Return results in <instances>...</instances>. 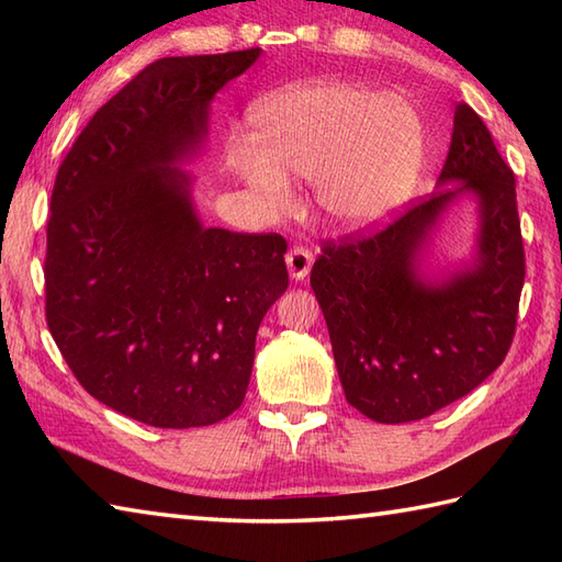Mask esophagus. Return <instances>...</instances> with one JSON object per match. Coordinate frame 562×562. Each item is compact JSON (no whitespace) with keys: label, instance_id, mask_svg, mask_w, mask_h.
Returning a JSON list of instances; mask_svg holds the SVG:
<instances>
[{"label":"esophagus","instance_id":"34e87169","mask_svg":"<svg viewBox=\"0 0 562 562\" xmlns=\"http://www.w3.org/2000/svg\"><path fill=\"white\" fill-rule=\"evenodd\" d=\"M284 260H288V270L294 280H304L308 270H312V262H314V254L304 246H294L288 250V256H284Z\"/></svg>","mask_w":562,"mask_h":562}]
</instances>
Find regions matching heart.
<instances>
[{
  "mask_svg": "<svg viewBox=\"0 0 562 562\" xmlns=\"http://www.w3.org/2000/svg\"><path fill=\"white\" fill-rule=\"evenodd\" d=\"M254 147L236 142L234 169L272 210H288V178L316 181V202L340 229L379 224L408 198L425 133L413 105L350 81H316L250 109Z\"/></svg>",
  "mask_w": 562,
  "mask_h": 562,
  "instance_id": "1",
  "label": "heart"
}]
</instances>
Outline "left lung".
Segmentation results:
<instances>
[{"instance_id":"obj_1","label":"left lung","mask_w":562,"mask_h":562,"mask_svg":"<svg viewBox=\"0 0 562 562\" xmlns=\"http://www.w3.org/2000/svg\"><path fill=\"white\" fill-rule=\"evenodd\" d=\"M439 186L381 229L328 238L312 268L345 398L376 423L423 420L463 398L503 364L517 330L527 260L515 171L465 103ZM461 189L482 200L480 258L447 283H423L416 254Z\"/></svg>"}]
</instances>
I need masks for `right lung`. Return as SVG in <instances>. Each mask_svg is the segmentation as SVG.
I'll return each mask as SVG.
<instances>
[{
  "instance_id": "right-lung-1",
  "label": "right lung",
  "mask_w": 562,
  "mask_h": 562,
  "mask_svg": "<svg viewBox=\"0 0 562 562\" xmlns=\"http://www.w3.org/2000/svg\"><path fill=\"white\" fill-rule=\"evenodd\" d=\"M258 55L157 59L55 176L47 328L93 398L151 427L214 425L244 403L258 326L290 284L284 236L205 229L173 169L205 139L214 93Z\"/></svg>"
}]
</instances>
